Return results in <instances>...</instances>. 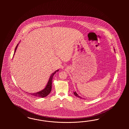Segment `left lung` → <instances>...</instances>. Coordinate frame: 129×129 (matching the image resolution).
I'll return each instance as SVG.
<instances>
[{
    "instance_id": "8db88e82",
    "label": "left lung",
    "mask_w": 129,
    "mask_h": 129,
    "mask_svg": "<svg viewBox=\"0 0 129 129\" xmlns=\"http://www.w3.org/2000/svg\"><path fill=\"white\" fill-rule=\"evenodd\" d=\"M114 51H115V49H114ZM74 94L75 95V96H76L77 97L80 98H82L81 96H80L79 95H78V94L77 93V92H76V91H75V92H74ZM84 99H85V98H84Z\"/></svg>"
}]
</instances>
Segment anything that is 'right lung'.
<instances>
[{
  "label": "right lung",
  "mask_w": 129,
  "mask_h": 129,
  "mask_svg": "<svg viewBox=\"0 0 129 129\" xmlns=\"http://www.w3.org/2000/svg\"><path fill=\"white\" fill-rule=\"evenodd\" d=\"M18 43L17 44V45L16 46L15 51L14 54V56L15 53L16 52V50L17 49V48L18 47ZM59 70H56L52 74H51L50 77V78H49V79L48 80V82L47 83L46 86L43 89L40 91H39V92H36V93H30V94L29 93V94H31L32 95L35 96L36 98H43L47 96V95L51 93V87H52V81L53 77L54 75L56 73V72L59 71Z\"/></svg>",
  "instance_id": "obj_1"
}]
</instances>
